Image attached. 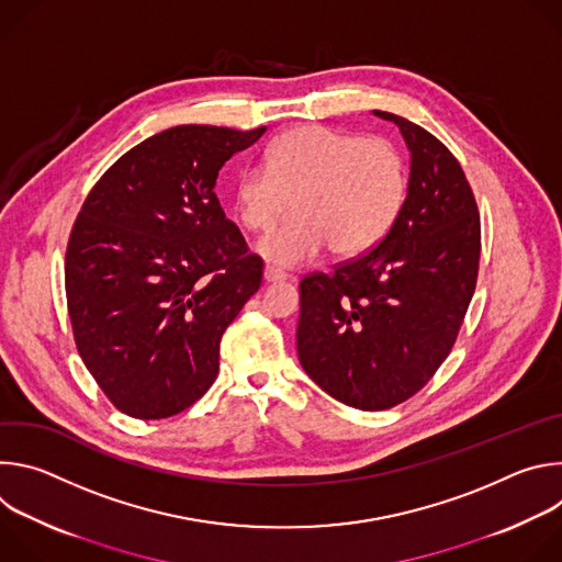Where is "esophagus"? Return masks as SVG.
<instances>
[{"label":"esophagus","instance_id":"34e87169","mask_svg":"<svg viewBox=\"0 0 562 562\" xmlns=\"http://www.w3.org/2000/svg\"><path fill=\"white\" fill-rule=\"evenodd\" d=\"M284 280H289V276L284 271H280L276 267H265V282L276 284V282H284Z\"/></svg>","mask_w":562,"mask_h":562}]
</instances>
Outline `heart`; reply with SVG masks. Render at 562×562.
Here are the masks:
<instances>
[{"mask_svg": "<svg viewBox=\"0 0 562 562\" xmlns=\"http://www.w3.org/2000/svg\"><path fill=\"white\" fill-rule=\"evenodd\" d=\"M407 191L403 155L384 137L304 124L267 148L265 167L237 178L233 209L245 228L269 231L293 202V217L258 245L278 267L304 265L329 247L358 258L391 231Z\"/></svg>", "mask_w": 562, "mask_h": 562, "instance_id": "b5f03b06", "label": "heart"}]
</instances>
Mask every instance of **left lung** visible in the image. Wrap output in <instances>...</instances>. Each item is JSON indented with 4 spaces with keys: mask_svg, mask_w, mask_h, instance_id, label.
Here are the masks:
<instances>
[{
    "mask_svg": "<svg viewBox=\"0 0 562 562\" xmlns=\"http://www.w3.org/2000/svg\"><path fill=\"white\" fill-rule=\"evenodd\" d=\"M409 150L407 198L380 245L300 282L297 356L342 405L382 412L418 393L449 356L477 280L480 213L453 153L384 111Z\"/></svg>",
    "mask_w": 562,
    "mask_h": 562,
    "instance_id": "8db88e82",
    "label": "left lung"
}]
</instances>
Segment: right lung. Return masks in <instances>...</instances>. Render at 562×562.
<instances>
[{
  "label": "right lung",
  "mask_w": 562,
  "mask_h": 562,
  "mask_svg": "<svg viewBox=\"0 0 562 562\" xmlns=\"http://www.w3.org/2000/svg\"><path fill=\"white\" fill-rule=\"evenodd\" d=\"M267 126L184 124L157 133L98 180L66 247L72 338L126 416L189 409L220 371V340L260 289L262 258L226 220L215 180Z\"/></svg>",
  "instance_id": "right-lung-1"
}]
</instances>
